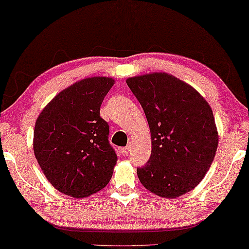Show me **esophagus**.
<instances>
[{"instance_id": "1", "label": "esophagus", "mask_w": 249, "mask_h": 249, "mask_svg": "<svg viewBox=\"0 0 249 249\" xmlns=\"http://www.w3.org/2000/svg\"><path fill=\"white\" fill-rule=\"evenodd\" d=\"M121 152H122V154H124V156H128L129 152H130V146H124V148H122Z\"/></svg>"}]
</instances>
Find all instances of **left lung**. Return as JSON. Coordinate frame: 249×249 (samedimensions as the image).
I'll return each mask as SVG.
<instances>
[{
  "label": "left lung",
  "mask_w": 249,
  "mask_h": 249,
  "mask_svg": "<svg viewBox=\"0 0 249 249\" xmlns=\"http://www.w3.org/2000/svg\"><path fill=\"white\" fill-rule=\"evenodd\" d=\"M127 85L151 132V156L137 169L141 184L166 198L190 192L205 177L217 150L210 105L192 86L166 72L131 77Z\"/></svg>",
  "instance_id": "1"
}]
</instances>
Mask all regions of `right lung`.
<instances>
[{"label": "right lung", "instance_id": "add662e5", "mask_svg": "<svg viewBox=\"0 0 249 249\" xmlns=\"http://www.w3.org/2000/svg\"><path fill=\"white\" fill-rule=\"evenodd\" d=\"M115 80L91 77L64 89L36 120L33 148L51 184L81 198L108 184L117 163L100 106Z\"/></svg>", "mask_w": 249, "mask_h": 249}]
</instances>
